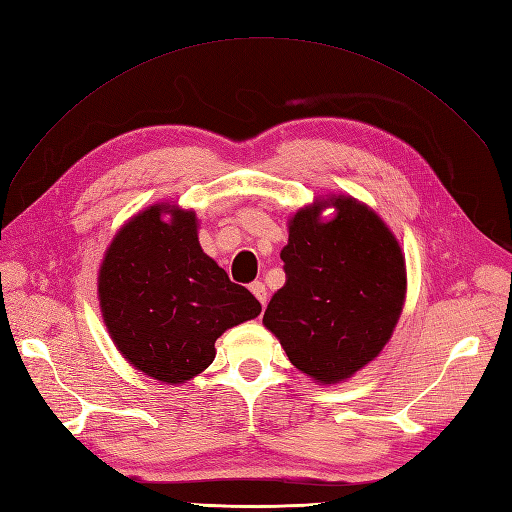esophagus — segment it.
Instances as JSON below:
<instances>
[{"label": "esophagus", "instance_id": "obj_1", "mask_svg": "<svg viewBox=\"0 0 512 512\" xmlns=\"http://www.w3.org/2000/svg\"><path fill=\"white\" fill-rule=\"evenodd\" d=\"M249 291H252L258 297L260 304L267 306V286L263 282H252V284H249Z\"/></svg>", "mask_w": 512, "mask_h": 512}]
</instances>
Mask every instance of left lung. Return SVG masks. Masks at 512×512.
<instances>
[{
	"label": "left lung",
	"instance_id": "8db88e82",
	"mask_svg": "<svg viewBox=\"0 0 512 512\" xmlns=\"http://www.w3.org/2000/svg\"><path fill=\"white\" fill-rule=\"evenodd\" d=\"M335 215L322 219V210ZM286 284L265 328L308 378L339 384L376 360L406 302V258L376 210L352 195L317 197L289 217Z\"/></svg>",
	"mask_w": 512,
	"mask_h": 512
}]
</instances>
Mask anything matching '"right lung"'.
<instances>
[{"label":"right lung","mask_w":512,"mask_h":512,"mask_svg":"<svg viewBox=\"0 0 512 512\" xmlns=\"http://www.w3.org/2000/svg\"><path fill=\"white\" fill-rule=\"evenodd\" d=\"M195 210L156 202L112 236L97 271V299L112 343L162 384H184L215 360V341L260 315L197 239Z\"/></svg>","instance_id":"add662e5"}]
</instances>
